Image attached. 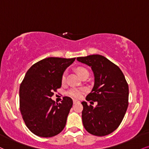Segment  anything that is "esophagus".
Returning a JSON list of instances; mask_svg holds the SVG:
<instances>
[{
  "label": "esophagus",
  "mask_w": 149,
  "mask_h": 149,
  "mask_svg": "<svg viewBox=\"0 0 149 149\" xmlns=\"http://www.w3.org/2000/svg\"><path fill=\"white\" fill-rule=\"evenodd\" d=\"M73 104H76V103H78V101H77V100H73Z\"/></svg>",
  "instance_id": "esophagus-1"
}]
</instances>
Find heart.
Masks as SVG:
<instances>
[{
    "label": "heart",
    "mask_w": 149,
    "mask_h": 149,
    "mask_svg": "<svg viewBox=\"0 0 149 149\" xmlns=\"http://www.w3.org/2000/svg\"><path fill=\"white\" fill-rule=\"evenodd\" d=\"M76 71L80 78H82L86 75H89V71L86 68L83 67H78L76 68ZM66 78H67V72L64 71L62 73V77H61V81L62 83H64L66 82ZM86 92V89L85 88H72L69 89L67 92L68 96L74 98H80Z\"/></svg>",
    "instance_id": "1"
}]
</instances>
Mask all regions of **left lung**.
<instances>
[{
	"instance_id": "obj_1",
	"label": "left lung",
	"mask_w": 149,
	"mask_h": 149,
	"mask_svg": "<svg viewBox=\"0 0 149 149\" xmlns=\"http://www.w3.org/2000/svg\"><path fill=\"white\" fill-rule=\"evenodd\" d=\"M77 60L92 67L95 83L86 100L98 103L94 107L82 102L83 126L92 135H109L119 126L126 112L128 82L119 67L104 56L91 55L77 57Z\"/></svg>"
}]
</instances>
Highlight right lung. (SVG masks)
Instances as JSON below:
<instances>
[{"label":"right lung","mask_w":149,"mask_h":149,"mask_svg":"<svg viewBox=\"0 0 149 149\" xmlns=\"http://www.w3.org/2000/svg\"><path fill=\"white\" fill-rule=\"evenodd\" d=\"M74 58L48 57L34 64L21 82L19 108L26 126L35 135L51 137L62 131L73 105L70 97L62 103L51 99L62 85L61 77Z\"/></svg>","instance_id":"add662e5"}]
</instances>
